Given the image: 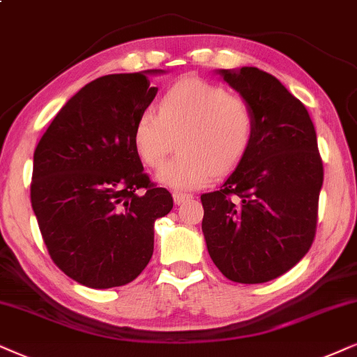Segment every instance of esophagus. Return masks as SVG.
<instances>
[{"mask_svg":"<svg viewBox=\"0 0 357 357\" xmlns=\"http://www.w3.org/2000/svg\"><path fill=\"white\" fill-rule=\"evenodd\" d=\"M173 199H174V204H183V202H186V201H189V199H192V196L191 194H188V192H173Z\"/></svg>","mask_w":357,"mask_h":357,"instance_id":"34e87169","label":"esophagus"}]
</instances>
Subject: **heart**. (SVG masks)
I'll return each mask as SVG.
<instances>
[{
	"label": "heart",
	"mask_w": 357,
	"mask_h": 357,
	"mask_svg": "<svg viewBox=\"0 0 357 357\" xmlns=\"http://www.w3.org/2000/svg\"><path fill=\"white\" fill-rule=\"evenodd\" d=\"M255 135V112L222 85L186 77L161 96L158 114L145 110L133 126V146L148 168H160L178 138L180 153L158 173L173 189L204 186L241 165Z\"/></svg>",
	"instance_id": "heart-1"
}]
</instances>
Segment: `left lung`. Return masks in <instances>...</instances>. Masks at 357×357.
<instances>
[{"mask_svg":"<svg viewBox=\"0 0 357 357\" xmlns=\"http://www.w3.org/2000/svg\"><path fill=\"white\" fill-rule=\"evenodd\" d=\"M220 74L254 107L255 135L222 188L201 196L202 232L224 277L265 283L314 241L323 161L308 110L277 77L257 67Z\"/></svg>","mask_w":357,"mask_h":357,"instance_id":"obj_1","label":"left lung"}]
</instances>
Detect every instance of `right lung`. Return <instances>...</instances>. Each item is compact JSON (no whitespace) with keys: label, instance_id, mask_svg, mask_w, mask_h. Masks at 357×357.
Instances as JSON below:
<instances>
[{"label":"right lung","instance_id":"1","mask_svg":"<svg viewBox=\"0 0 357 357\" xmlns=\"http://www.w3.org/2000/svg\"><path fill=\"white\" fill-rule=\"evenodd\" d=\"M110 74L61 108L34 151L31 204L54 264L80 285L133 282L153 255L155 220L173 209L133 146L155 98L146 74Z\"/></svg>","mask_w":357,"mask_h":357}]
</instances>
